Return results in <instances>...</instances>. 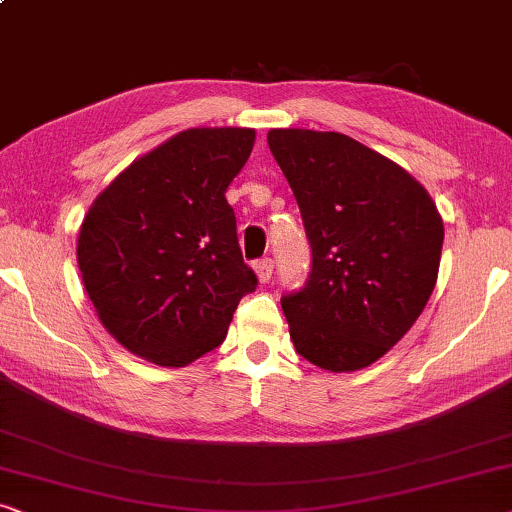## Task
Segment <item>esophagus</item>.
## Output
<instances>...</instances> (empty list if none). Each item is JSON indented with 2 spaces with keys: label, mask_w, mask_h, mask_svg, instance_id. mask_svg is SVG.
I'll return each mask as SVG.
<instances>
[{
  "label": "esophagus",
  "mask_w": 512,
  "mask_h": 512,
  "mask_svg": "<svg viewBox=\"0 0 512 512\" xmlns=\"http://www.w3.org/2000/svg\"><path fill=\"white\" fill-rule=\"evenodd\" d=\"M255 273L262 283H269L273 276V259L264 257V259H259V262H255Z\"/></svg>",
  "instance_id": "obj_1"
}]
</instances>
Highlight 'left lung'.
I'll use <instances>...</instances> for the list:
<instances>
[{
	"instance_id": "left-lung-1",
	"label": "left lung",
	"mask_w": 512,
	"mask_h": 512,
	"mask_svg": "<svg viewBox=\"0 0 512 512\" xmlns=\"http://www.w3.org/2000/svg\"><path fill=\"white\" fill-rule=\"evenodd\" d=\"M311 243L306 285L280 299L297 352L320 369H364L397 345L434 292L443 220L429 192L350 136L271 129Z\"/></svg>"
}]
</instances>
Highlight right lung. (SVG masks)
I'll return each mask as SVG.
<instances>
[{
	"label": "right lung",
	"mask_w": 512,
	"mask_h": 512,
	"mask_svg": "<svg viewBox=\"0 0 512 512\" xmlns=\"http://www.w3.org/2000/svg\"><path fill=\"white\" fill-rule=\"evenodd\" d=\"M255 129L197 127L134 160L92 201L78 269L106 331L157 366H187L225 341L257 276L225 192Z\"/></svg>",
	"instance_id": "obj_1"
}]
</instances>
